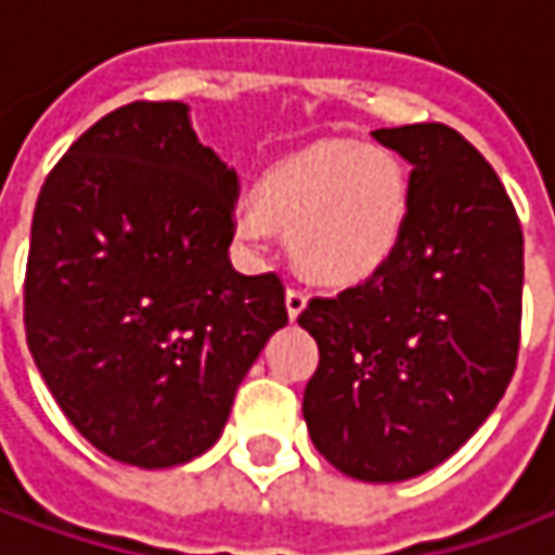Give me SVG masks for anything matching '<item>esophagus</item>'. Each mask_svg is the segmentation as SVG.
Instances as JSON below:
<instances>
[{"instance_id": "obj_1", "label": "esophagus", "mask_w": 555, "mask_h": 555, "mask_svg": "<svg viewBox=\"0 0 555 555\" xmlns=\"http://www.w3.org/2000/svg\"><path fill=\"white\" fill-rule=\"evenodd\" d=\"M287 312H291V319H297L299 312L306 309V294L299 291V287H287Z\"/></svg>"}]
</instances>
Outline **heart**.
<instances>
[{
    "label": "heart",
    "mask_w": 555,
    "mask_h": 555,
    "mask_svg": "<svg viewBox=\"0 0 555 555\" xmlns=\"http://www.w3.org/2000/svg\"><path fill=\"white\" fill-rule=\"evenodd\" d=\"M233 211L236 240L261 253L274 227L287 230L294 261L325 284H353L395 256L411 220L404 164L357 141H325L274 164Z\"/></svg>",
    "instance_id": "b5f03b06"
}]
</instances>
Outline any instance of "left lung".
I'll return each instance as SVG.
<instances>
[{
  "label": "left lung",
  "instance_id": "1",
  "mask_svg": "<svg viewBox=\"0 0 555 555\" xmlns=\"http://www.w3.org/2000/svg\"><path fill=\"white\" fill-rule=\"evenodd\" d=\"M373 139L411 164L408 233L363 284L299 312L319 344L302 416L340 474L398 483L455 455L505 395L525 236L495 170L455 129L416 122Z\"/></svg>",
  "mask_w": 555,
  "mask_h": 555
}]
</instances>
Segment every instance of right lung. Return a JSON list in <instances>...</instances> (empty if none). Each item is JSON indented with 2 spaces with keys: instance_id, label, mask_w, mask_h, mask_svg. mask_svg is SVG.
<instances>
[{
  "instance_id": "add662e5",
  "label": "right lung",
  "mask_w": 555,
  "mask_h": 555,
  "mask_svg": "<svg viewBox=\"0 0 555 555\" xmlns=\"http://www.w3.org/2000/svg\"><path fill=\"white\" fill-rule=\"evenodd\" d=\"M236 195V170L179 100L106 113L40 189L27 347L68 423L113 461L157 470L208 452L287 325L281 278L230 264Z\"/></svg>"
}]
</instances>
